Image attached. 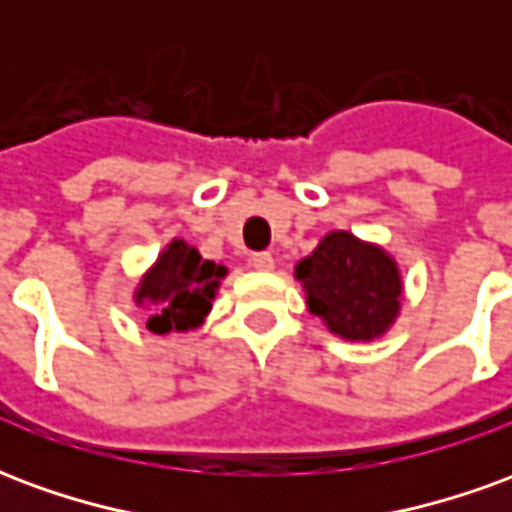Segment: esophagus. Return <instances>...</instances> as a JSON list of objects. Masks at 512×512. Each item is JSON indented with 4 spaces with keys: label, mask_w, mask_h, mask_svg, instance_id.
<instances>
[{
    "label": "esophagus",
    "mask_w": 512,
    "mask_h": 512,
    "mask_svg": "<svg viewBox=\"0 0 512 512\" xmlns=\"http://www.w3.org/2000/svg\"><path fill=\"white\" fill-rule=\"evenodd\" d=\"M249 263L257 271H271L274 268V257H271V252H255V255L249 257Z\"/></svg>",
    "instance_id": "34e87169"
}]
</instances>
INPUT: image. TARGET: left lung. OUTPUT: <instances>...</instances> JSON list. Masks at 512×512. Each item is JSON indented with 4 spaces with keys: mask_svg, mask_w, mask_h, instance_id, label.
I'll return each mask as SVG.
<instances>
[{
    "mask_svg": "<svg viewBox=\"0 0 512 512\" xmlns=\"http://www.w3.org/2000/svg\"><path fill=\"white\" fill-rule=\"evenodd\" d=\"M307 310L351 343H370L392 329L403 301V277L384 246L332 230L296 263Z\"/></svg>",
    "mask_w": 512,
    "mask_h": 512,
    "instance_id": "8db88e82",
    "label": "left lung"
}]
</instances>
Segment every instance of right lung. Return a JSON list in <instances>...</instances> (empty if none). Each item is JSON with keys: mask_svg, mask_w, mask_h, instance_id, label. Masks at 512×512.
<instances>
[{"mask_svg": "<svg viewBox=\"0 0 512 512\" xmlns=\"http://www.w3.org/2000/svg\"><path fill=\"white\" fill-rule=\"evenodd\" d=\"M227 277L222 263H213L175 238L158 252L134 290L136 307H150L147 329L153 334L189 332L197 329L211 312L216 290Z\"/></svg>", "mask_w": 512, "mask_h": 512, "instance_id": "obj_1", "label": "right lung"}]
</instances>
